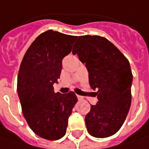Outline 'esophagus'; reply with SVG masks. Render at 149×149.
<instances>
[{"mask_svg": "<svg viewBox=\"0 0 149 149\" xmlns=\"http://www.w3.org/2000/svg\"><path fill=\"white\" fill-rule=\"evenodd\" d=\"M77 99H78V101H82V100H84V97L83 96H81V95H77Z\"/></svg>", "mask_w": 149, "mask_h": 149, "instance_id": "34e87169", "label": "esophagus"}]
</instances>
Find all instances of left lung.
<instances>
[{
    "label": "left lung",
    "mask_w": 149,
    "mask_h": 149,
    "mask_svg": "<svg viewBox=\"0 0 149 149\" xmlns=\"http://www.w3.org/2000/svg\"><path fill=\"white\" fill-rule=\"evenodd\" d=\"M88 72L90 87L98 102L85 116L88 134L105 138L123 125L131 103L133 76L129 61L107 39L99 36H81L72 50Z\"/></svg>",
    "instance_id": "1"
}]
</instances>
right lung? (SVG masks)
I'll return each mask as SVG.
<instances>
[{
	"mask_svg": "<svg viewBox=\"0 0 149 149\" xmlns=\"http://www.w3.org/2000/svg\"><path fill=\"white\" fill-rule=\"evenodd\" d=\"M77 36L52 30L39 35L26 51L18 76L17 90L22 112L30 128L47 140H58L66 132L68 118L77 102L73 92H54Z\"/></svg>",
	"mask_w": 149,
	"mask_h": 149,
	"instance_id": "add662e5",
	"label": "right lung"
}]
</instances>
